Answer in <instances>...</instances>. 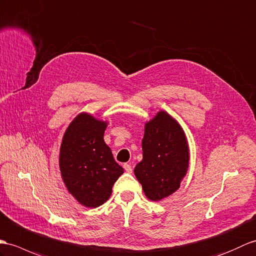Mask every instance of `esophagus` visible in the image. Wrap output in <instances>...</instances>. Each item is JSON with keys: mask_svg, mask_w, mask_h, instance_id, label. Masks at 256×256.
<instances>
[{"mask_svg": "<svg viewBox=\"0 0 256 256\" xmlns=\"http://www.w3.org/2000/svg\"><path fill=\"white\" fill-rule=\"evenodd\" d=\"M123 168H124V170H126L128 174H132V166L130 164H123Z\"/></svg>", "mask_w": 256, "mask_h": 256, "instance_id": "34e87169", "label": "esophagus"}]
</instances>
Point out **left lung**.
I'll return each instance as SVG.
<instances>
[{"instance_id": "8db88e82", "label": "left lung", "mask_w": 256, "mask_h": 256, "mask_svg": "<svg viewBox=\"0 0 256 256\" xmlns=\"http://www.w3.org/2000/svg\"><path fill=\"white\" fill-rule=\"evenodd\" d=\"M142 148V160L134 174L145 195L160 200L174 193L188 167V142L181 126L167 112H158L146 123Z\"/></svg>"}]
</instances>
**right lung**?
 Instances as JSON below:
<instances>
[{
  "label": "right lung",
  "mask_w": 256,
  "mask_h": 256,
  "mask_svg": "<svg viewBox=\"0 0 256 256\" xmlns=\"http://www.w3.org/2000/svg\"><path fill=\"white\" fill-rule=\"evenodd\" d=\"M106 128V122L82 114L62 140V179L68 192L86 207H98L108 200L114 182L124 172L104 140Z\"/></svg>",
  "instance_id": "add662e5"
}]
</instances>
